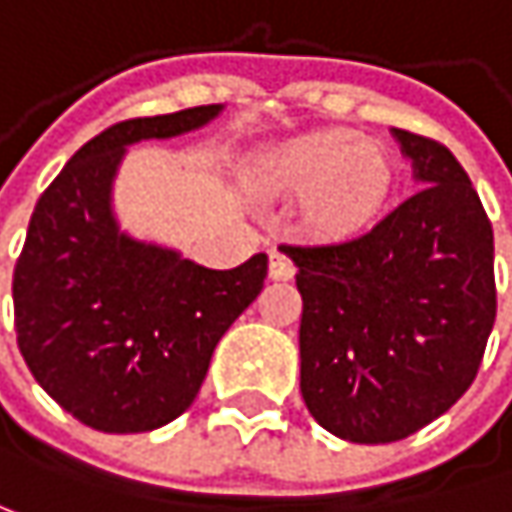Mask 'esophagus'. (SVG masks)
Here are the masks:
<instances>
[{
  "label": "esophagus",
  "instance_id": "esophagus-1",
  "mask_svg": "<svg viewBox=\"0 0 512 512\" xmlns=\"http://www.w3.org/2000/svg\"><path fill=\"white\" fill-rule=\"evenodd\" d=\"M268 274L271 279H294L297 274V268H294V262L285 256V253H279V250H271V265H268Z\"/></svg>",
  "mask_w": 512,
  "mask_h": 512
}]
</instances>
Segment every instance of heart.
<instances>
[{"label": "heart", "instance_id": "1", "mask_svg": "<svg viewBox=\"0 0 512 512\" xmlns=\"http://www.w3.org/2000/svg\"><path fill=\"white\" fill-rule=\"evenodd\" d=\"M259 183L279 195H306L311 230L352 236L370 227L390 203L396 171L382 145L349 130H314L259 160Z\"/></svg>", "mask_w": 512, "mask_h": 512}]
</instances>
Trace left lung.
Returning <instances> with one entry per match:
<instances>
[{"label":"left lung","instance_id":"obj_1","mask_svg":"<svg viewBox=\"0 0 512 512\" xmlns=\"http://www.w3.org/2000/svg\"><path fill=\"white\" fill-rule=\"evenodd\" d=\"M422 189L355 238L282 244L303 297L300 393L349 443H393L475 382L495 323L493 224L455 154L393 128Z\"/></svg>","mask_w":512,"mask_h":512}]
</instances>
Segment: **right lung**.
<instances>
[{"label":"right lung","mask_w":512,"mask_h":512,"mask_svg":"<svg viewBox=\"0 0 512 512\" xmlns=\"http://www.w3.org/2000/svg\"><path fill=\"white\" fill-rule=\"evenodd\" d=\"M221 110L206 104L107 128L34 206L14 268L19 352L57 405L95 431L139 434L177 420L221 335L265 285V253L212 271L122 233L113 212L128 145L183 136Z\"/></svg>","instance_id":"add662e5"}]
</instances>
